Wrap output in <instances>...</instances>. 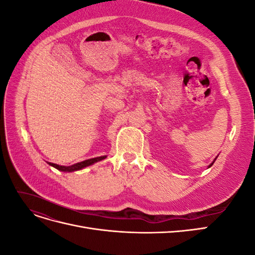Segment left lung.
Segmentation results:
<instances>
[{
	"label": "left lung",
	"mask_w": 255,
	"mask_h": 255,
	"mask_svg": "<svg viewBox=\"0 0 255 255\" xmlns=\"http://www.w3.org/2000/svg\"><path fill=\"white\" fill-rule=\"evenodd\" d=\"M217 157H218V156H216V158H215V159H214V160H213V163H212V164H211V165H210V166H208V168H210V167H212V166H213V164H214V163H215V160H216V159H217Z\"/></svg>",
	"instance_id": "left-lung-1"
}]
</instances>
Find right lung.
Instances as JSON below:
<instances>
[{"instance_id": "add662e5", "label": "right lung", "mask_w": 255, "mask_h": 255, "mask_svg": "<svg viewBox=\"0 0 255 255\" xmlns=\"http://www.w3.org/2000/svg\"><path fill=\"white\" fill-rule=\"evenodd\" d=\"M107 156L103 155V156H99V157H95V158H89V159H85L83 161H80V163H76L74 165L71 166H59L57 164H53V163H48L50 166L56 168L57 170L59 171H64V172H73V171H78V170H82V169L86 168L88 166L94 165L98 161L105 159Z\"/></svg>"}]
</instances>
